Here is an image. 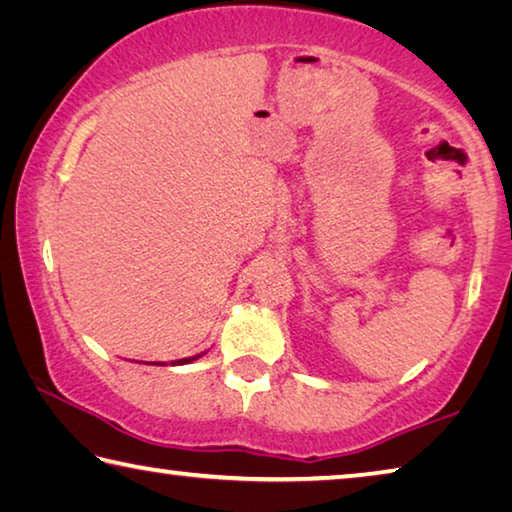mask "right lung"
<instances>
[{
    "mask_svg": "<svg viewBox=\"0 0 512 512\" xmlns=\"http://www.w3.org/2000/svg\"><path fill=\"white\" fill-rule=\"evenodd\" d=\"M194 359H198V357H189V359H178V361H173V366H176V363H189V361H194Z\"/></svg>",
    "mask_w": 512,
    "mask_h": 512,
    "instance_id": "right-lung-1",
    "label": "right lung"
}]
</instances>
